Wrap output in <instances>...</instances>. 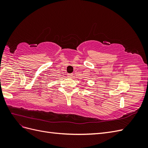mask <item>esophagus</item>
<instances>
[{
	"label": "esophagus",
	"mask_w": 148,
	"mask_h": 148,
	"mask_svg": "<svg viewBox=\"0 0 148 148\" xmlns=\"http://www.w3.org/2000/svg\"><path fill=\"white\" fill-rule=\"evenodd\" d=\"M67 76H68V77L70 78H72L73 77V75L72 73H68L67 74Z\"/></svg>",
	"instance_id": "esophagus-1"
}]
</instances>
